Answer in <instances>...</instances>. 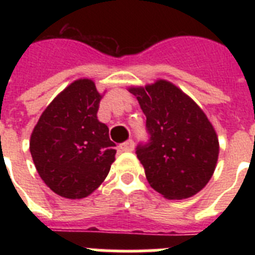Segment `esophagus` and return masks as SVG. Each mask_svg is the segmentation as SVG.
I'll list each match as a JSON object with an SVG mask.
<instances>
[{"instance_id":"34e87169","label":"esophagus","mask_w":255,"mask_h":255,"mask_svg":"<svg viewBox=\"0 0 255 255\" xmlns=\"http://www.w3.org/2000/svg\"><path fill=\"white\" fill-rule=\"evenodd\" d=\"M134 147H135V143L134 140H128L125 141V143L120 144V149L123 150V152H131V150H134Z\"/></svg>"}]
</instances>
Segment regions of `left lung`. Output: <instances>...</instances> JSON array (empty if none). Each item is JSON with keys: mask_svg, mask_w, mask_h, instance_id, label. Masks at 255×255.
<instances>
[{"mask_svg": "<svg viewBox=\"0 0 255 255\" xmlns=\"http://www.w3.org/2000/svg\"><path fill=\"white\" fill-rule=\"evenodd\" d=\"M147 117V143L136 157L155 191L168 199H185L211 180L218 158L215 129L199 106L176 85L158 80L130 88Z\"/></svg>", "mask_w": 255, "mask_h": 255, "instance_id": "8db88e82", "label": "left lung"}]
</instances>
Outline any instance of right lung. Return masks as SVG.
Returning <instances> with one entry per match:
<instances>
[{
	"instance_id": "right-lung-1",
	"label": "right lung",
	"mask_w": 255,
	"mask_h": 255,
	"mask_svg": "<svg viewBox=\"0 0 255 255\" xmlns=\"http://www.w3.org/2000/svg\"><path fill=\"white\" fill-rule=\"evenodd\" d=\"M101 96L89 79L71 83L49 103L30 136L39 176L56 194L82 199L107 177L116 144L97 119Z\"/></svg>"
}]
</instances>
